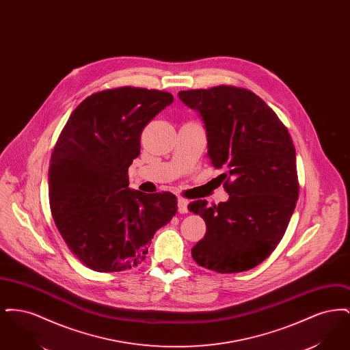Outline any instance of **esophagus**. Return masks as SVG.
I'll return each instance as SVG.
<instances>
[{"instance_id": "obj_1", "label": "esophagus", "mask_w": 350, "mask_h": 350, "mask_svg": "<svg viewBox=\"0 0 350 350\" xmlns=\"http://www.w3.org/2000/svg\"><path fill=\"white\" fill-rule=\"evenodd\" d=\"M187 204H189V200H185V198H178V213L186 214L189 211Z\"/></svg>"}]
</instances>
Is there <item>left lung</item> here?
<instances>
[{"label":"left lung","instance_id":"1","mask_svg":"<svg viewBox=\"0 0 350 350\" xmlns=\"http://www.w3.org/2000/svg\"><path fill=\"white\" fill-rule=\"evenodd\" d=\"M180 100L202 117L207 156L230 200L187 208L206 221L191 256L217 273L257 267L277 248L299 197L293 139L277 114L253 92L232 85L183 90Z\"/></svg>","mask_w":350,"mask_h":350}]
</instances>
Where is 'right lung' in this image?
Segmentation results:
<instances>
[{"label":"right lung","instance_id":"1","mask_svg":"<svg viewBox=\"0 0 350 350\" xmlns=\"http://www.w3.org/2000/svg\"><path fill=\"white\" fill-rule=\"evenodd\" d=\"M172 102L167 92L122 86L86 97L68 119L51 154V213L85 267H137L154 232L177 214L174 194L133 191L127 174L143 129Z\"/></svg>","mask_w":350,"mask_h":350}]
</instances>
